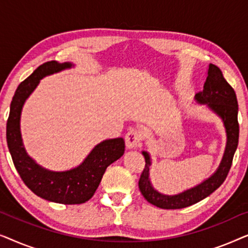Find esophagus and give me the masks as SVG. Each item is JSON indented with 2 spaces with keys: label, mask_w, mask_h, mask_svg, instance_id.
I'll list each match as a JSON object with an SVG mask.
<instances>
[{
  "label": "esophagus",
  "mask_w": 248,
  "mask_h": 248,
  "mask_svg": "<svg viewBox=\"0 0 248 248\" xmlns=\"http://www.w3.org/2000/svg\"><path fill=\"white\" fill-rule=\"evenodd\" d=\"M141 141V133L135 128H130L125 135V144L127 149L137 148Z\"/></svg>",
  "instance_id": "obj_1"
}]
</instances>
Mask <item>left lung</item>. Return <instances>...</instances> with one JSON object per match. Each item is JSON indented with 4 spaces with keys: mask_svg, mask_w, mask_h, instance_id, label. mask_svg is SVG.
Masks as SVG:
<instances>
[{
    "mask_svg": "<svg viewBox=\"0 0 248 248\" xmlns=\"http://www.w3.org/2000/svg\"><path fill=\"white\" fill-rule=\"evenodd\" d=\"M194 99L198 104L204 105L222 121L227 135L225 152L219 167L209 178L177 194L168 195L157 191L152 186L150 181V169L152 165L150 154L148 151H142L145 159V167L139 181V188L149 203L160 209H183L195 204L212 194L225 182L238 145L239 125L237 120L238 103H237L235 91L223 78L221 70L218 66L210 64L203 90L195 94Z\"/></svg>",
    "mask_w": 248,
    "mask_h": 248,
    "instance_id": "left-lung-1",
    "label": "left lung"
}]
</instances>
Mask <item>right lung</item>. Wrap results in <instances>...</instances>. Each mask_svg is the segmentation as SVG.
Listing matches in <instances>:
<instances>
[{
	"label": "right lung",
	"mask_w": 248,
	"mask_h": 248,
	"mask_svg": "<svg viewBox=\"0 0 248 248\" xmlns=\"http://www.w3.org/2000/svg\"><path fill=\"white\" fill-rule=\"evenodd\" d=\"M73 66L71 62L50 61L37 67L16 88L6 123L8 148L23 183L39 198L61 204H81L93 198L106 168L120 159L125 150L123 138L104 140L94 145L79 166L63 171L49 170L27 154L20 131L23 105L43 78Z\"/></svg>",
	"instance_id": "add662e5"
}]
</instances>
